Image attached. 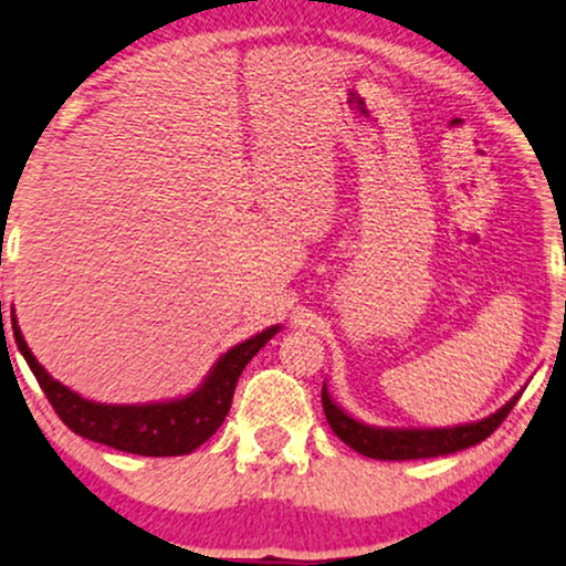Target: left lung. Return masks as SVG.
<instances>
[{
    "label": "left lung",
    "mask_w": 566,
    "mask_h": 566,
    "mask_svg": "<svg viewBox=\"0 0 566 566\" xmlns=\"http://www.w3.org/2000/svg\"><path fill=\"white\" fill-rule=\"evenodd\" d=\"M517 397H512L502 410H496L489 418L475 420V423L452 426V428H376L366 426L360 420L349 418L339 405L328 397L326 384L321 389V402L332 431L339 436L347 447L355 452L370 457V460H426V457H443L462 452V449L475 447L489 439L504 418L517 405Z\"/></svg>",
    "instance_id": "left-lung-1"
}]
</instances>
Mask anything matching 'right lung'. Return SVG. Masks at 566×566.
Returning <instances> with one entry per match:
<instances>
[{"instance_id": "right-lung-1", "label": "right lung", "mask_w": 566, "mask_h": 566, "mask_svg": "<svg viewBox=\"0 0 566 566\" xmlns=\"http://www.w3.org/2000/svg\"><path fill=\"white\" fill-rule=\"evenodd\" d=\"M276 332L279 326H269L266 332L234 345L230 353L213 363L211 374L188 397L151 405H102L83 399L46 374V368L28 349L23 334H20L15 307H12V334H15L18 349L23 353L35 381L44 389L62 423L83 439L140 457L190 454L206 439H211L230 412L242 368Z\"/></svg>"}]
</instances>
